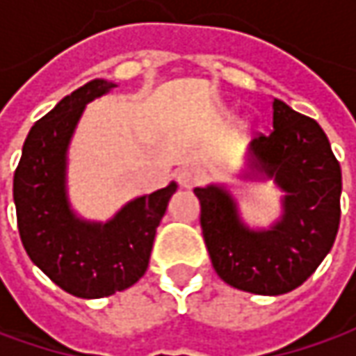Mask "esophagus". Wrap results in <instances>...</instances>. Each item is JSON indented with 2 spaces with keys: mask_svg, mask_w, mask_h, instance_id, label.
Segmentation results:
<instances>
[{
  "mask_svg": "<svg viewBox=\"0 0 356 356\" xmlns=\"http://www.w3.org/2000/svg\"><path fill=\"white\" fill-rule=\"evenodd\" d=\"M204 178H206V174L198 166H184L178 170V182L182 188H196L202 184Z\"/></svg>",
  "mask_w": 356,
  "mask_h": 356,
  "instance_id": "obj_1",
  "label": "esophagus"
}]
</instances>
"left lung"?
I'll use <instances>...</instances> for the list:
<instances>
[{"instance_id": "obj_1", "label": "left lung", "mask_w": 356, "mask_h": 356, "mask_svg": "<svg viewBox=\"0 0 356 356\" xmlns=\"http://www.w3.org/2000/svg\"><path fill=\"white\" fill-rule=\"evenodd\" d=\"M250 168L285 192L269 229L248 227L222 186L196 188L200 224L216 273L257 295L293 291L319 267L341 222V166L317 120L273 101V130L250 146Z\"/></svg>"}]
</instances>
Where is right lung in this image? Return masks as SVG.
<instances>
[{
    "instance_id": "right-lung-1",
    "label": "right lung",
    "mask_w": 356,
    "mask_h": 356,
    "mask_svg": "<svg viewBox=\"0 0 356 356\" xmlns=\"http://www.w3.org/2000/svg\"><path fill=\"white\" fill-rule=\"evenodd\" d=\"M117 85L95 79L67 95L29 130L13 200L21 243L35 266L63 291L99 299L122 291L148 267L156 227L176 184L129 202L106 224L76 218L67 200V148L87 103Z\"/></svg>"
}]
</instances>
